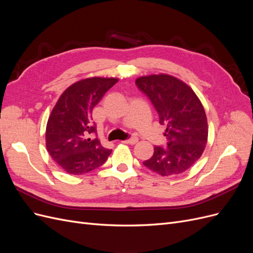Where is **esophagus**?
<instances>
[{
	"label": "esophagus",
	"mask_w": 253,
	"mask_h": 253,
	"mask_svg": "<svg viewBox=\"0 0 253 253\" xmlns=\"http://www.w3.org/2000/svg\"><path fill=\"white\" fill-rule=\"evenodd\" d=\"M124 142H125V143H128V144H135V143L138 142V139H137L136 137H131V138H128V139L125 140Z\"/></svg>",
	"instance_id": "esophagus-1"
}]
</instances>
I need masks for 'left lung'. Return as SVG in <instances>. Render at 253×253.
Wrapping results in <instances>:
<instances>
[{"label":"left lung","instance_id":"obj_1","mask_svg":"<svg viewBox=\"0 0 253 253\" xmlns=\"http://www.w3.org/2000/svg\"><path fill=\"white\" fill-rule=\"evenodd\" d=\"M136 85L158 113L167 126V145H155L144 167L162 176L187 171L200 158L208 139V122L200 99L186 83L170 75L144 76Z\"/></svg>","mask_w":253,"mask_h":253}]
</instances>
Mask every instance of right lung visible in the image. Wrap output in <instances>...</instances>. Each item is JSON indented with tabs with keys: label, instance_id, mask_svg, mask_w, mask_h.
Here are the masks:
<instances>
[{
	"label": "right lung",
	"instance_id": "obj_1",
	"mask_svg": "<svg viewBox=\"0 0 253 253\" xmlns=\"http://www.w3.org/2000/svg\"><path fill=\"white\" fill-rule=\"evenodd\" d=\"M116 78H87L74 83L61 95L46 126L50 157L68 174L81 175L102 166L111 154L97 137L91 113Z\"/></svg>",
	"mask_w": 253,
	"mask_h": 253
}]
</instances>
